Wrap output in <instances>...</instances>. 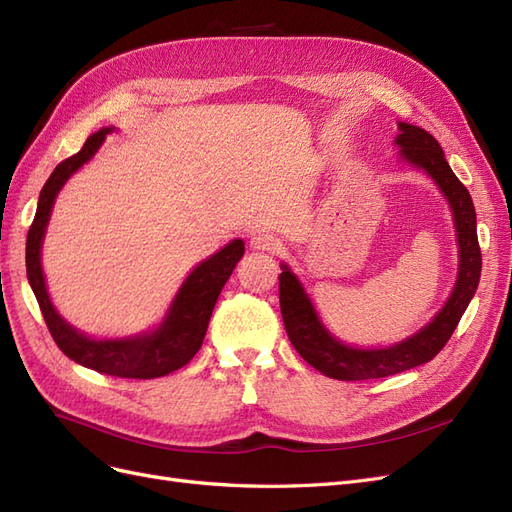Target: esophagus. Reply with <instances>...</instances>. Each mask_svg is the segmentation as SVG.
Here are the masks:
<instances>
[{
	"label": "esophagus",
	"instance_id": "1",
	"mask_svg": "<svg viewBox=\"0 0 512 512\" xmlns=\"http://www.w3.org/2000/svg\"><path fill=\"white\" fill-rule=\"evenodd\" d=\"M251 249L255 251H266V253H278L283 249V242L274 234H257L251 238Z\"/></svg>",
	"mask_w": 512,
	"mask_h": 512
}]
</instances>
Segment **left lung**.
<instances>
[{"instance_id":"8db88e82","label":"left lung","mask_w":512,"mask_h":512,"mask_svg":"<svg viewBox=\"0 0 512 512\" xmlns=\"http://www.w3.org/2000/svg\"><path fill=\"white\" fill-rule=\"evenodd\" d=\"M400 134L395 144L402 148V157L430 174L440 191L447 197L453 221L457 229L459 244V272L451 298L434 317L430 325L421 332L402 340L387 349H355L346 346L327 332L319 321L315 306L308 300L302 283L285 266L278 276V298L280 312L287 336L308 364L336 381H368V378H383L410 368H417L425 361L434 359L442 346L449 342L455 327L464 315L472 295L481 280V246L476 236V212L468 189L459 183L451 166L444 159L438 140L425 129L398 123Z\"/></svg>"}]
</instances>
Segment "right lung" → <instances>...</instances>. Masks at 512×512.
<instances>
[{
  "mask_svg": "<svg viewBox=\"0 0 512 512\" xmlns=\"http://www.w3.org/2000/svg\"><path fill=\"white\" fill-rule=\"evenodd\" d=\"M110 131L112 129L106 127L89 136L80 151L61 161L44 183L34 223L27 232V278L36 293L48 332H51L59 349L76 364L119 378H157L183 368L200 351L212 308L217 304L227 278L232 276L236 263L244 255V242H229L219 253L202 261L176 293L168 317L151 334L125 340H91L76 332L70 323H65L46 293L40 263L42 240L48 219H51L55 197L65 185V180L95 155Z\"/></svg>",
  "mask_w": 512,
  "mask_h": 512,
  "instance_id": "add662e5",
  "label": "right lung"
}]
</instances>
